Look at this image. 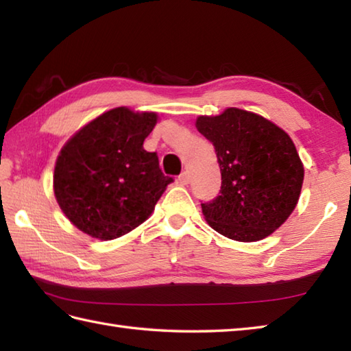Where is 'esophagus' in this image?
<instances>
[{"mask_svg":"<svg viewBox=\"0 0 351 351\" xmlns=\"http://www.w3.org/2000/svg\"><path fill=\"white\" fill-rule=\"evenodd\" d=\"M178 181H180L182 185H187L189 181H190V176H189L187 171H182V173L180 175V178H178Z\"/></svg>","mask_w":351,"mask_h":351,"instance_id":"34e87169","label":"esophagus"}]
</instances>
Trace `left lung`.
Wrapping results in <instances>:
<instances>
[{
	"label": "left lung",
	"instance_id": "1",
	"mask_svg": "<svg viewBox=\"0 0 351 351\" xmlns=\"http://www.w3.org/2000/svg\"><path fill=\"white\" fill-rule=\"evenodd\" d=\"M221 171L220 195L202 205L214 230L235 241H258L283 225L299 202L303 164L288 134L263 116L226 108L199 116Z\"/></svg>",
	"mask_w": 351,
	"mask_h": 351
}]
</instances>
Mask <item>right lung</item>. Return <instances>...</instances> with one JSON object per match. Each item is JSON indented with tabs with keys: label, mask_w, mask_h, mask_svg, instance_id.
Masks as SVG:
<instances>
[{
	"label": "right lung",
	"mask_w": 351,
	"mask_h": 351,
	"mask_svg": "<svg viewBox=\"0 0 351 351\" xmlns=\"http://www.w3.org/2000/svg\"><path fill=\"white\" fill-rule=\"evenodd\" d=\"M156 113L117 107L69 138L54 170V195L62 211L84 234L114 240L152 214L173 178L158 155L143 149Z\"/></svg>",
	"instance_id": "obj_1"
}]
</instances>
